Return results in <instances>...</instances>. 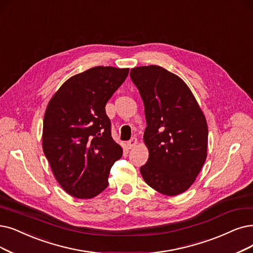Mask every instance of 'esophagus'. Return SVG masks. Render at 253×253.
Instances as JSON below:
<instances>
[{"mask_svg": "<svg viewBox=\"0 0 253 253\" xmlns=\"http://www.w3.org/2000/svg\"><path fill=\"white\" fill-rule=\"evenodd\" d=\"M136 144H137V138H132L130 140H128L127 142H126V146H127V148L128 149H130V148H133V147H135L136 146Z\"/></svg>", "mask_w": 253, "mask_h": 253, "instance_id": "obj_1", "label": "esophagus"}]
</instances>
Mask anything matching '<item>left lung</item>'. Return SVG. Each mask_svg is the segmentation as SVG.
<instances>
[{
    "mask_svg": "<svg viewBox=\"0 0 253 253\" xmlns=\"http://www.w3.org/2000/svg\"><path fill=\"white\" fill-rule=\"evenodd\" d=\"M144 104L147 163L140 172L162 194L175 196L194 183L207 159L208 126L203 111L183 80L165 68L130 69Z\"/></svg>",
    "mask_w": 253,
    "mask_h": 253,
    "instance_id": "8db88e82",
    "label": "left lung"
}]
</instances>
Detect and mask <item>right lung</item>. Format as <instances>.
<instances>
[{
    "label": "right lung",
    "mask_w": 253,
    "mask_h": 253,
    "mask_svg": "<svg viewBox=\"0 0 253 253\" xmlns=\"http://www.w3.org/2000/svg\"><path fill=\"white\" fill-rule=\"evenodd\" d=\"M127 75L128 68L95 66L68 79L49 100L43 153L60 186L74 197L104 191L111 167L123 156L105 107Z\"/></svg>",
    "instance_id": "right-lung-1"
}]
</instances>
